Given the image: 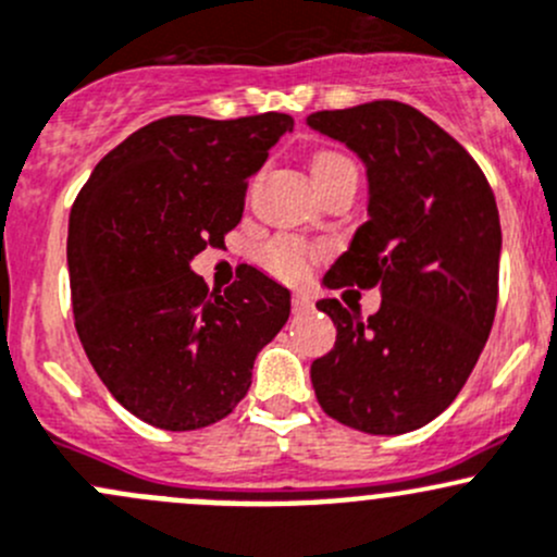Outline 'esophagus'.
<instances>
[{"instance_id": "obj_1", "label": "esophagus", "mask_w": 557, "mask_h": 557, "mask_svg": "<svg viewBox=\"0 0 557 557\" xmlns=\"http://www.w3.org/2000/svg\"><path fill=\"white\" fill-rule=\"evenodd\" d=\"M292 311L295 313L313 311V300L306 295V292H295V295H292Z\"/></svg>"}]
</instances>
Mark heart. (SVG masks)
<instances>
[{
    "label": "heart",
    "instance_id": "b5f03b06",
    "mask_svg": "<svg viewBox=\"0 0 557 557\" xmlns=\"http://www.w3.org/2000/svg\"><path fill=\"white\" fill-rule=\"evenodd\" d=\"M341 169H354V163L337 152H321L317 154V160H313L311 165L313 180L317 182L326 180V176H332ZM313 257H317V249H311V246L302 244V240L276 238L265 246L262 262H265V268L273 276L284 281H300L308 273V268H311Z\"/></svg>",
    "mask_w": 557,
    "mask_h": 557
}]
</instances>
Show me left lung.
<instances>
[{"mask_svg": "<svg viewBox=\"0 0 557 557\" xmlns=\"http://www.w3.org/2000/svg\"><path fill=\"white\" fill-rule=\"evenodd\" d=\"M367 169V216L324 276L330 289H381L362 319L341 300L317 308L337 326L311 364L321 410L367 434L426 426L467 383L491 335L502 225L493 190L450 134L403 101L308 114Z\"/></svg>", "mask_w": 557, "mask_h": 557, "instance_id": "1", "label": "left lung"}]
</instances>
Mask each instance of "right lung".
I'll return each mask as SVG.
<instances>
[{
    "label": "right lung",
    "mask_w": 557,
    "mask_h": 557,
    "mask_svg": "<svg viewBox=\"0 0 557 557\" xmlns=\"http://www.w3.org/2000/svg\"><path fill=\"white\" fill-rule=\"evenodd\" d=\"M289 114L154 120L99 160L69 214L79 343L114 399L165 432L211 426L251 386L289 319V289L257 268L209 292L190 262L240 222L249 176Z\"/></svg>",
    "instance_id": "add662e5"
}]
</instances>
